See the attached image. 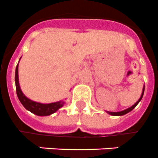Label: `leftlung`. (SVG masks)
<instances>
[{"label": "left lung", "mask_w": 158, "mask_h": 158, "mask_svg": "<svg viewBox=\"0 0 158 158\" xmlns=\"http://www.w3.org/2000/svg\"><path fill=\"white\" fill-rule=\"evenodd\" d=\"M143 92H144V86H143V92H142V94H141V97L139 98V100L137 101V102H136V103H135L133 106H131V108H127V109H126V110H124V111H122V112H117V113H112V112H108V113H109V114L113 115V116H122V115H125V114H127V113H130V112L133 110L134 108L136 107V105H137V104L139 103V101L141 100V99H142V97H143Z\"/></svg>", "instance_id": "obj_1"}]
</instances>
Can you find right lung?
Returning a JSON list of instances; mask_svg holds the SVG:
<instances>
[{
    "label": "right lung",
    "mask_w": 158,
    "mask_h": 158,
    "mask_svg": "<svg viewBox=\"0 0 158 158\" xmlns=\"http://www.w3.org/2000/svg\"><path fill=\"white\" fill-rule=\"evenodd\" d=\"M19 65V64H18ZM18 65L16 66V70H15V86H16V92H17L18 98L19 99L23 107L27 110L30 111L31 113L37 116H48V115L52 114L55 113L56 111L63 107L64 104V101H59V102H55V103H40L34 102V101L30 100L23 94L22 90L20 89L19 84V75H18Z\"/></svg>",
    "instance_id": "obj_1"
}]
</instances>
